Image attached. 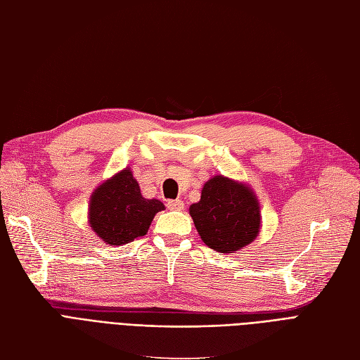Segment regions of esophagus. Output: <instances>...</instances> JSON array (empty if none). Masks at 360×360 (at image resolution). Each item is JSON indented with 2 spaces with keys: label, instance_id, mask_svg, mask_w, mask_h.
Here are the masks:
<instances>
[{
  "label": "esophagus",
  "instance_id": "34e87169",
  "mask_svg": "<svg viewBox=\"0 0 360 360\" xmlns=\"http://www.w3.org/2000/svg\"><path fill=\"white\" fill-rule=\"evenodd\" d=\"M167 207L172 211H182L184 202L182 200H167Z\"/></svg>",
  "mask_w": 360,
  "mask_h": 360
}]
</instances>
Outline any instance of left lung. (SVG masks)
<instances>
[{
  "label": "left lung",
  "mask_w": 360,
  "mask_h": 360,
  "mask_svg": "<svg viewBox=\"0 0 360 360\" xmlns=\"http://www.w3.org/2000/svg\"><path fill=\"white\" fill-rule=\"evenodd\" d=\"M190 215L207 247L233 252L256 239L260 229L259 202L245 185L215 176L205 184Z\"/></svg>",
  "instance_id": "left-lung-1"
}]
</instances>
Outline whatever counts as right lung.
<instances>
[{"instance_id": "right-lung-1", "label": "right lung", "mask_w": 360, "mask_h": 360, "mask_svg": "<svg viewBox=\"0 0 360 360\" xmlns=\"http://www.w3.org/2000/svg\"><path fill=\"white\" fill-rule=\"evenodd\" d=\"M163 210L160 200L145 199L133 173L125 169L91 195L89 224L109 245H124L145 236L154 215Z\"/></svg>"}]
</instances>
